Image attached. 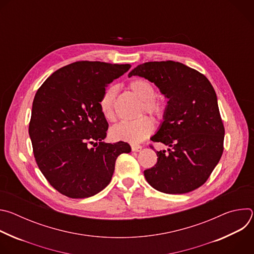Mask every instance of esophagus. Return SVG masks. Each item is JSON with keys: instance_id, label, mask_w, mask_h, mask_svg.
I'll return each mask as SVG.
<instances>
[{"instance_id": "34e87169", "label": "esophagus", "mask_w": 254, "mask_h": 254, "mask_svg": "<svg viewBox=\"0 0 254 254\" xmlns=\"http://www.w3.org/2000/svg\"><path fill=\"white\" fill-rule=\"evenodd\" d=\"M141 149H142V147L139 146V144H131V151L132 152H139Z\"/></svg>"}]
</instances>
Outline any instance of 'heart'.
<instances>
[{
    "instance_id": "1",
    "label": "heart",
    "mask_w": 254,
    "mask_h": 254,
    "mask_svg": "<svg viewBox=\"0 0 254 254\" xmlns=\"http://www.w3.org/2000/svg\"><path fill=\"white\" fill-rule=\"evenodd\" d=\"M128 88L131 92L142 101L141 111L147 112L153 116L161 117L164 114L165 106L159 98L155 97L154 85L146 79H133L129 82ZM116 88L107 87L100 99L99 106L103 118L108 122L116 120L115 99ZM155 128L154 122L148 117H141L134 121L122 122L111 129V136L116 140H125L129 142H138L148 137Z\"/></svg>"
}]
</instances>
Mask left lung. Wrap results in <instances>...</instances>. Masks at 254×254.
<instances>
[{
    "label": "left lung",
    "mask_w": 254,
    "mask_h": 254,
    "mask_svg": "<svg viewBox=\"0 0 254 254\" xmlns=\"http://www.w3.org/2000/svg\"><path fill=\"white\" fill-rule=\"evenodd\" d=\"M131 76L155 83L168 98L163 122L151 139L170 149L157 152V164L143 172L147 182L167 194L199 188L223 153L225 130L212 84L197 70L171 60L139 64Z\"/></svg>",
    "instance_id": "obj_1"
}]
</instances>
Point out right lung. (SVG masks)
<instances>
[{
    "label": "right lung",
    "instance_id": "obj_1",
    "mask_svg": "<svg viewBox=\"0 0 254 254\" xmlns=\"http://www.w3.org/2000/svg\"><path fill=\"white\" fill-rule=\"evenodd\" d=\"M129 68L74 62L56 70L36 92L29 135L36 163L59 193L74 199L94 196L110 184L117 158L130 152L125 141H102L108 124L99 106L106 85Z\"/></svg>",
    "mask_w": 254,
    "mask_h": 254
}]
</instances>
